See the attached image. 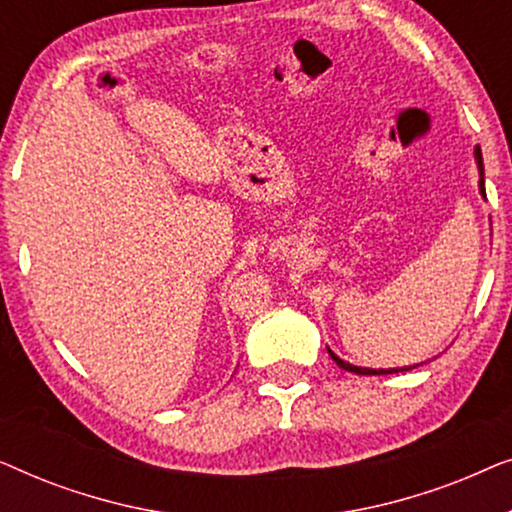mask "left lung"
I'll return each mask as SVG.
<instances>
[{
  "label": "left lung",
  "instance_id": "8db88e82",
  "mask_svg": "<svg viewBox=\"0 0 512 512\" xmlns=\"http://www.w3.org/2000/svg\"><path fill=\"white\" fill-rule=\"evenodd\" d=\"M473 156H475V165H478V174H480V181H478L480 195L487 200V195H485V165H482L480 146H475ZM328 354H331V359L338 363L342 370H349V373H356V375H391V373H403V370H412V368L419 366V363H415V366H403V368H361V366H354V363H349V361H342L340 356L333 352V349H328Z\"/></svg>",
  "mask_w": 512,
  "mask_h": 512
}]
</instances>
